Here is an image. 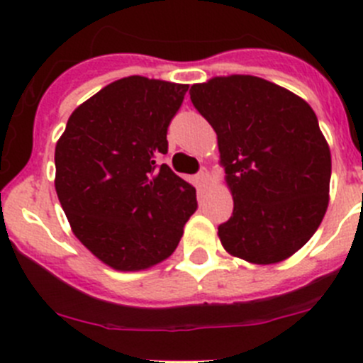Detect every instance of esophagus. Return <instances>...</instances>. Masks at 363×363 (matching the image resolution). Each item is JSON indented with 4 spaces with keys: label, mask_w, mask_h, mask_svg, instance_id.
<instances>
[{
    "label": "esophagus",
    "mask_w": 363,
    "mask_h": 363,
    "mask_svg": "<svg viewBox=\"0 0 363 363\" xmlns=\"http://www.w3.org/2000/svg\"><path fill=\"white\" fill-rule=\"evenodd\" d=\"M196 181H199L200 186H207V182L211 181V174H208L207 168H202V170L199 172V175H196Z\"/></svg>",
    "instance_id": "esophagus-1"
}]
</instances>
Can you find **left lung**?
Masks as SVG:
<instances>
[{
    "instance_id": "1",
    "label": "left lung",
    "mask_w": 363,
    "mask_h": 363,
    "mask_svg": "<svg viewBox=\"0 0 363 363\" xmlns=\"http://www.w3.org/2000/svg\"><path fill=\"white\" fill-rule=\"evenodd\" d=\"M191 101L218 135L233 214L218 235L232 256L270 265L295 255L328 207L332 158L316 113L252 75L193 84Z\"/></svg>"
}]
</instances>
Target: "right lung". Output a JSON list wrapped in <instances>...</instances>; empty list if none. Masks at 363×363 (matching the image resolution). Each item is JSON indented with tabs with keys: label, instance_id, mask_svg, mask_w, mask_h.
<instances>
[{
	"label": "right lung",
	"instance_id": "add662e5",
	"mask_svg": "<svg viewBox=\"0 0 363 363\" xmlns=\"http://www.w3.org/2000/svg\"><path fill=\"white\" fill-rule=\"evenodd\" d=\"M186 91L124 77L79 105L56 144L54 184L73 235L121 272L167 259L196 211L195 188L158 164Z\"/></svg>",
	"mask_w": 363,
	"mask_h": 363
}]
</instances>
